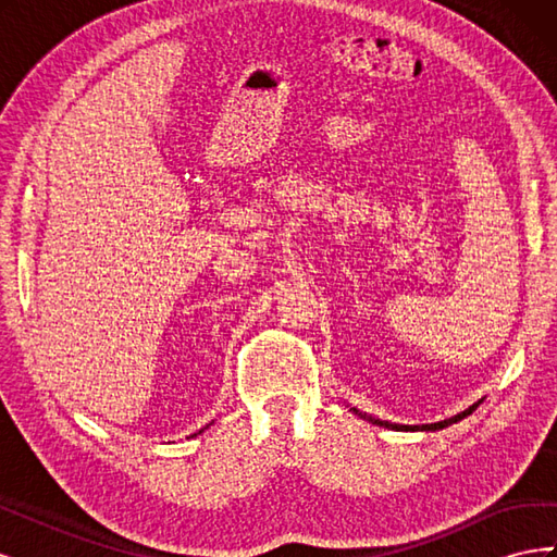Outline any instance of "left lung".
<instances>
[{
    "instance_id": "8db88e82",
    "label": "left lung",
    "mask_w": 557,
    "mask_h": 557,
    "mask_svg": "<svg viewBox=\"0 0 557 557\" xmlns=\"http://www.w3.org/2000/svg\"><path fill=\"white\" fill-rule=\"evenodd\" d=\"M476 407H479V404H474V407H469L467 411H462V413H458V416H453V418H448V420H442V423H432V425H423V428H418V425H413V428H409V425H391V423H381V420H374V418H369V420H372V423H376V425L395 428V430H442V428H448V425H453V423H458V420H462L465 416H469ZM352 411H356V409H352ZM356 413H358V411H356Z\"/></svg>"
}]
</instances>
